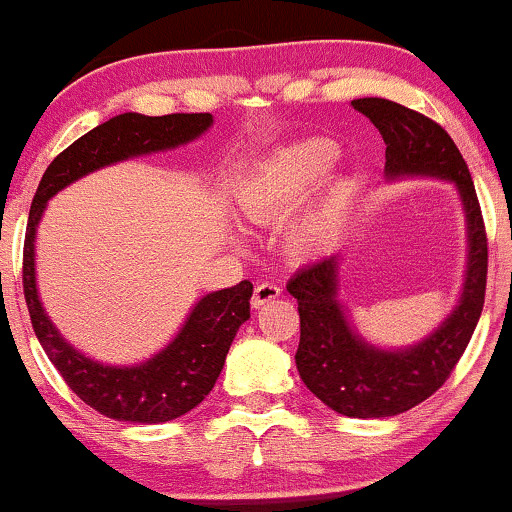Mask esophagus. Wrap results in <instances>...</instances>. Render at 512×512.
Segmentation results:
<instances>
[{"instance_id": "34e87169", "label": "esophagus", "mask_w": 512, "mask_h": 512, "mask_svg": "<svg viewBox=\"0 0 512 512\" xmlns=\"http://www.w3.org/2000/svg\"><path fill=\"white\" fill-rule=\"evenodd\" d=\"M279 296H282V289H279L275 282H261L256 284L254 296H251V305L258 310V307H263L265 303H270V300H275Z\"/></svg>"}]
</instances>
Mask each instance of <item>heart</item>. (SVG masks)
I'll return each instance as SVG.
<instances>
[{"instance_id":"b5f03b06","label":"heart","mask_w":512,"mask_h":512,"mask_svg":"<svg viewBox=\"0 0 512 512\" xmlns=\"http://www.w3.org/2000/svg\"><path fill=\"white\" fill-rule=\"evenodd\" d=\"M335 158H338V146L319 137L272 151L244 181L240 191L242 214L256 223H270L289 216L326 177ZM347 207V186L335 184L321 193L303 214H298L286 226L284 247L289 256L305 261L324 254L338 240Z\"/></svg>"}]
</instances>
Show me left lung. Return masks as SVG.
<instances>
[{"label":"left lung","instance_id":"8db88e82","mask_svg":"<svg viewBox=\"0 0 512 512\" xmlns=\"http://www.w3.org/2000/svg\"><path fill=\"white\" fill-rule=\"evenodd\" d=\"M352 107L370 118L387 144L384 177L452 181L464 205L468 263L459 305L431 335L403 349L370 345L349 324L338 300L340 258L298 270L286 291L298 300V373L319 401L345 417H394L443 387L478 326L487 286V233L480 202L457 144L436 121L382 97H361Z\"/></svg>","mask_w":512,"mask_h":512}]
</instances>
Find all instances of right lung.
<instances>
[{
  "instance_id": "1",
  "label": "right lung",
  "mask_w": 512,
  "mask_h": 512,
  "mask_svg": "<svg viewBox=\"0 0 512 512\" xmlns=\"http://www.w3.org/2000/svg\"><path fill=\"white\" fill-rule=\"evenodd\" d=\"M212 114H118L67 146L48 165L34 193L23 249V291L32 328L69 389L104 417L160 424L205 401L219 380L237 331L249 319V279L202 296L170 345L135 366H107L74 349L48 319L37 293L34 240L46 202L76 179L146 153L177 149L212 128Z\"/></svg>"
}]
</instances>
